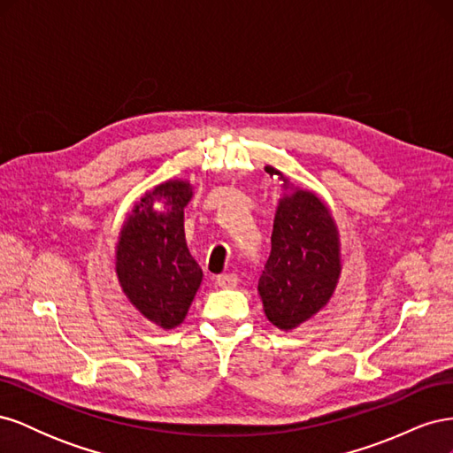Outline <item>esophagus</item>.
<instances>
[{
	"instance_id": "34e87169",
	"label": "esophagus",
	"mask_w": 453,
	"mask_h": 453,
	"mask_svg": "<svg viewBox=\"0 0 453 453\" xmlns=\"http://www.w3.org/2000/svg\"><path fill=\"white\" fill-rule=\"evenodd\" d=\"M215 283L217 287H221V289H234V287H238L240 280L236 273H223V276H217Z\"/></svg>"
}]
</instances>
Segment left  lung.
<instances>
[{"label": "left lung", "instance_id": "8db88e82", "mask_svg": "<svg viewBox=\"0 0 453 453\" xmlns=\"http://www.w3.org/2000/svg\"><path fill=\"white\" fill-rule=\"evenodd\" d=\"M283 188L289 180L272 166ZM342 273L340 234L328 205L311 190L293 188L280 198L272 230V251L258 278L266 319L293 331L331 300Z\"/></svg>", "mask_w": 453, "mask_h": 453}]
</instances>
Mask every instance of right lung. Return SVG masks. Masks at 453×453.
<instances>
[{
	"label": "right lung",
	"mask_w": 453,
	"mask_h": 453,
	"mask_svg": "<svg viewBox=\"0 0 453 453\" xmlns=\"http://www.w3.org/2000/svg\"><path fill=\"white\" fill-rule=\"evenodd\" d=\"M193 185L170 180L135 202L120 228L115 270L132 306L160 328L181 325L202 283L185 240L183 210ZM165 208L157 211L154 205Z\"/></svg>",
	"instance_id": "1"
}]
</instances>
